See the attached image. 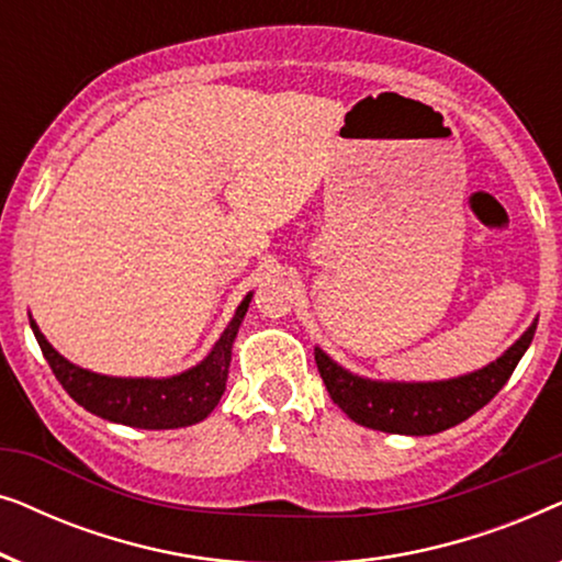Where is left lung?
Instances as JSON below:
<instances>
[{
  "mask_svg": "<svg viewBox=\"0 0 562 562\" xmlns=\"http://www.w3.org/2000/svg\"><path fill=\"white\" fill-rule=\"evenodd\" d=\"M537 322L494 363L440 383H379L350 375L314 350L329 398L358 425L391 435H435L456 427L494 398L532 342Z\"/></svg>",
  "mask_w": 562,
  "mask_h": 562,
  "instance_id": "1",
  "label": "left lung"
}]
</instances>
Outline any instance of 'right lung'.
I'll list each match as a JSON object with an SVG mask.
<instances>
[{
    "label": "right lung",
    "mask_w": 562,
    "mask_h": 562,
    "mask_svg": "<svg viewBox=\"0 0 562 562\" xmlns=\"http://www.w3.org/2000/svg\"><path fill=\"white\" fill-rule=\"evenodd\" d=\"M248 304L250 294L237 306L233 322H229L217 345H214V350L202 363L187 373L160 381L110 379V375L83 371V368L68 363L64 356H58L50 348V342L45 340L33 319H30V327H33L35 340L41 345L43 356L48 360L50 371L56 373L58 383L83 409L127 427L176 429L196 425V422H202L220 404L229 373L233 340L245 312H248Z\"/></svg>",
    "instance_id": "add662e5"
}]
</instances>
